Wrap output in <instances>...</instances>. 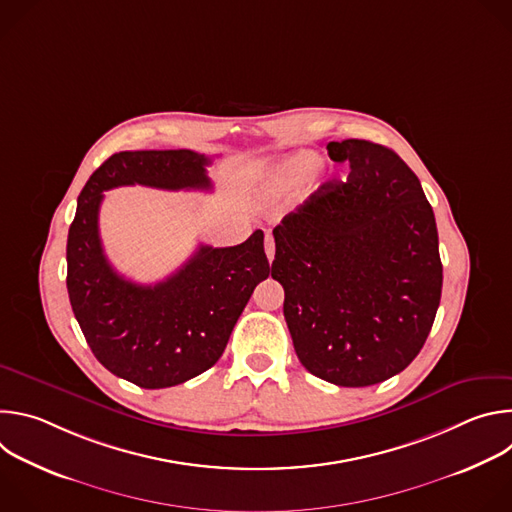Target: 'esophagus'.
I'll list each match as a JSON object with an SVG mask.
<instances>
[{"mask_svg": "<svg viewBox=\"0 0 512 512\" xmlns=\"http://www.w3.org/2000/svg\"><path fill=\"white\" fill-rule=\"evenodd\" d=\"M265 255H267L269 263H271L273 257H275V241H273V235H271V233L265 235Z\"/></svg>", "mask_w": 512, "mask_h": 512, "instance_id": "esophagus-1", "label": "esophagus"}]
</instances>
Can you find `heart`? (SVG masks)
Instances as JSON below:
<instances>
[{"instance_id": "obj_1", "label": "heart", "mask_w": 512, "mask_h": 512, "mask_svg": "<svg viewBox=\"0 0 512 512\" xmlns=\"http://www.w3.org/2000/svg\"><path fill=\"white\" fill-rule=\"evenodd\" d=\"M316 154L312 152H298L291 156H283L273 160L261 170L259 184L265 194H277L289 186L304 180L316 168Z\"/></svg>"}]
</instances>
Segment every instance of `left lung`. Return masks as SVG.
<instances>
[{"label": "left lung", "instance_id": "1", "mask_svg": "<svg viewBox=\"0 0 512 512\" xmlns=\"http://www.w3.org/2000/svg\"><path fill=\"white\" fill-rule=\"evenodd\" d=\"M346 182L324 184L273 229L271 277L304 367L340 387H369L407 369L442 298L433 210L419 178L389 148L330 141Z\"/></svg>", "mask_w": 512, "mask_h": 512}]
</instances>
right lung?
Wrapping results in <instances>:
<instances>
[{
    "mask_svg": "<svg viewBox=\"0 0 512 512\" xmlns=\"http://www.w3.org/2000/svg\"><path fill=\"white\" fill-rule=\"evenodd\" d=\"M210 158L192 150L119 152L79 194L66 241L72 312L97 360L141 387L166 389L208 371L221 358L257 283L269 277L263 231L235 247L198 251L168 279L141 285L119 275L99 237L103 192L117 186L208 190Z\"/></svg>",
    "mask_w": 512,
    "mask_h": 512,
    "instance_id": "add662e5",
    "label": "right lung"
}]
</instances>
